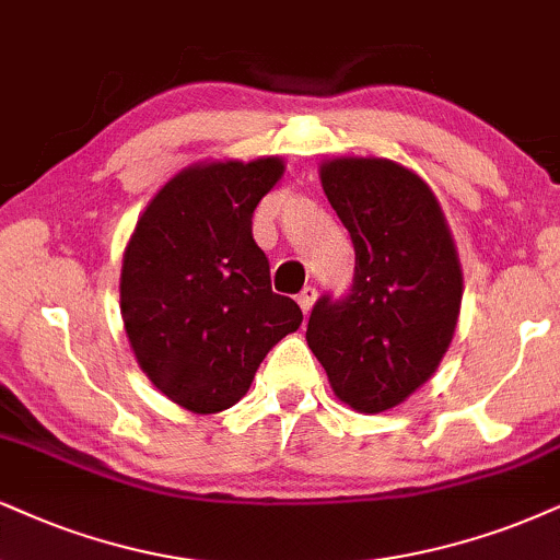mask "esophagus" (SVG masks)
Here are the masks:
<instances>
[{
	"mask_svg": "<svg viewBox=\"0 0 560 560\" xmlns=\"http://www.w3.org/2000/svg\"><path fill=\"white\" fill-rule=\"evenodd\" d=\"M314 301H316V288L314 285H306L303 291L299 293V303L303 308V314H308L314 308Z\"/></svg>",
	"mask_w": 560,
	"mask_h": 560,
	"instance_id": "esophagus-1",
	"label": "esophagus"
}]
</instances>
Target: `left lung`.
<instances>
[{"instance_id": "1", "label": "left lung", "mask_w": 560, "mask_h": 560, "mask_svg": "<svg viewBox=\"0 0 560 560\" xmlns=\"http://www.w3.org/2000/svg\"><path fill=\"white\" fill-rule=\"evenodd\" d=\"M322 189L355 246L353 293L316 301L306 342L335 397L392 410L436 374L462 308L457 244L433 189L389 158H329Z\"/></svg>"}]
</instances>
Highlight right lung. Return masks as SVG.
Returning a JSON list of instances; mask_svg holds the SVG:
<instances>
[{
	"label": "right lung",
	"mask_w": 560,
	"mask_h": 560,
	"mask_svg": "<svg viewBox=\"0 0 560 560\" xmlns=\"http://www.w3.org/2000/svg\"><path fill=\"white\" fill-rule=\"evenodd\" d=\"M280 155L186 165L150 199L124 248L119 306L142 374L197 416L246 395L259 363L301 327L299 303L269 285L252 236Z\"/></svg>",
	"instance_id": "1"
}]
</instances>
